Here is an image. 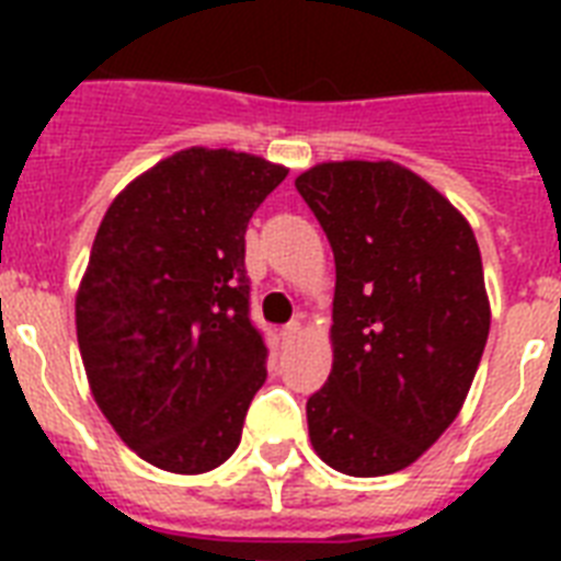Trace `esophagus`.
I'll return each instance as SVG.
<instances>
[{
    "label": "esophagus",
    "instance_id": "1",
    "mask_svg": "<svg viewBox=\"0 0 561 561\" xmlns=\"http://www.w3.org/2000/svg\"><path fill=\"white\" fill-rule=\"evenodd\" d=\"M299 332H302V325H299L297 320H294V323L282 325L279 337H282V341H285V343H290V341H297V337H299Z\"/></svg>",
    "mask_w": 561,
    "mask_h": 561
}]
</instances>
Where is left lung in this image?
<instances>
[{"instance_id":"left-lung-1","label":"left lung","mask_w":561,"mask_h":561,"mask_svg":"<svg viewBox=\"0 0 561 561\" xmlns=\"http://www.w3.org/2000/svg\"><path fill=\"white\" fill-rule=\"evenodd\" d=\"M334 253L329 381L308 399L317 457L352 478L408 469L460 413L489 337L469 220L396 162L297 178Z\"/></svg>"}]
</instances>
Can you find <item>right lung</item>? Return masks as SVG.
Instances as JSON below:
<instances>
[{"instance_id":"obj_1","label":"right lung","mask_w":561,"mask_h":561,"mask_svg":"<svg viewBox=\"0 0 561 561\" xmlns=\"http://www.w3.org/2000/svg\"><path fill=\"white\" fill-rule=\"evenodd\" d=\"M288 169L227 148L157 162L110 203L75 299L101 413L142 460L203 474L241 443L267 378L244 232Z\"/></svg>"}]
</instances>
